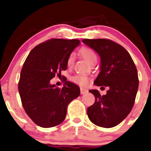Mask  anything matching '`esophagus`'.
Listing matches in <instances>:
<instances>
[{"mask_svg":"<svg viewBox=\"0 0 151 151\" xmlns=\"http://www.w3.org/2000/svg\"><path fill=\"white\" fill-rule=\"evenodd\" d=\"M80 91H81V94H84V93L88 92V89H86V88L81 87L80 88Z\"/></svg>","mask_w":151,"mask_h":151,"instance_id":"34e87169","label":"esophagus"}]
</instances>
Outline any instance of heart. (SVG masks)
I'll return each instance as SVG.
<instances>
[{
	"instance_id": "1",
	"label": "heart",
	"mask_w": 151,
	"mask_h": 151,
	"mask_svg": "<svg viewBox=\"0 0 151 151\" xmlns=\"http://www.w3.org/2000/svg\"><path fill=\"white\" fill-rule=\"evenodd\" d=\"M80 54L81 56L84 58V60H86L88 63H91V62H93V60L96 59V55L95 54L94 52L92 50L89 49V48L86 47H83L80 50ZM74 55L73 53L70 54L69 55L68 58H67V64L68 67H72L74 64ZM70 80L73 83L75 84H80V85H85L89 81V78L87 76H86L85 74H76L74 76H72L71 77Z\"/></svg>"
}]
</instances>
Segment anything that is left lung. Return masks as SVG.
Here are the masks:
<instances>
[{"mask_svg": "<svg viewBox=\"0 0 151 151\" xmlns=\"http://www.w3.org/2000/svg\"><path fill=\"white\" fill-rule=\"evenodd\" d=\"M82 42L100 57V72L93 84L109 87L104 96L98 90H89L95 102L88 107V117L96 126L114 127L126 119L134 105L138 89L136 65L127 50L110 40L84 39Z\"/></svg>", "mask_w": 151, "mask_h": 151, "instance_id": "1", "label": "left lung"}]
</instances>
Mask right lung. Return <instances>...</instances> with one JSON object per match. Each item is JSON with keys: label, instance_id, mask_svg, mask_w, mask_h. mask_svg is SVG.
Segmentation results:
<instances>
[{"label": "right lung", "instance_id": "1", "mask_svg": "<svg viewBox=\"0 0 151 151\" xmlns=\"http://www.w3.org/2000/svg\"><path fill=\"white\" fill-rule=\"evenodd\" d=\"M80 44L78 40L52 39L38 45L26 58L20 72L18 91L26 114L42 128L65 120L67 106L80 94L77 84L65 81L59 89L50 80L67 68V58Z\"/></svg>", "mask_w": 151, "mask_h": 151}]
</instances>
